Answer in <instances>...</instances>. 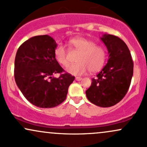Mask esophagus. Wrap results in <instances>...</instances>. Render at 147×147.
I'll return each mask as SVG.
<instances>
[{
	"instance_id": "obj_1",
	"label": "esophagus",
	"mask_w": 147,
	"mask_h": 147,
	"mask_svg": "<svg viewBox=\"0 0 147 147\" xmlns=\"http://www.w3.org/2000/svg\"><path fill=\"white\" fill-rule=\"evenodd\" d=\"M82 79V77H75V80L76 81H81Z\"/></svg>"
}]
</instances>
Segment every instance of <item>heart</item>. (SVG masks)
Wrapping results in <instances>:
<instances>
[{
    "label": "heart",
    "instance_id": "1",
    "mask_svg": "<svg viewBox=\"0 0 147 147\" xmlns=\"http://www.w3.org/2000/svg\"><path fill=\"white\" fill-rule=\"evenodd\" d=\"M71 50L78 52L75 63L68 65L65 70L72 75H83L89 70L99 71L106 61V51L103 47L95 45L94 41L82 36L71 38L68 42ZM55 59L60 65L68 64V52L63 44H59L54 51Z\"/></svg>",
    "mask_w": 147,
    "mask_h": 147
}]
</instances>
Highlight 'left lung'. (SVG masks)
Here are the masks:
<instances>
[{
    "label": "left lung",
    "instance_id": "1",
    "mask_svg": "<svg viewBox=\"0 0 147 147\" xmlns=\"http://www.w3.org/2000/svg\"><path fill=\"white\" fill-rule=\"evenodd\" d=\"M100 39L106 45L109 60L86 91L88 99L100 107H111L120 102L129 90L133 62L127 45L121 38L104 34Z\"/></svg>",
    "mask_w": 147,
    "mask_h": 147
}]
</instances>
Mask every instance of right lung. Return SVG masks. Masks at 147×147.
Segmentation results:
<instances>
[{
    "instance_id": "obj_1",
    "label": "right lung",
    "mask_w": 147,
    "mask_h": 147,
    "mask_svg": "<svg viewBox=\"0 0 147 147\" xmlns=\"http://www.w3.org/2000/svg\"><path fill=\"white\" fill-rule=\"evenodd\" d=\"M56 41L48 35L32 37L16 52L14 78L24 97L33 105L49 109L59 105L66 98L75 77L64 72L54 55Z\"/></svg>"
}]
</instances>
